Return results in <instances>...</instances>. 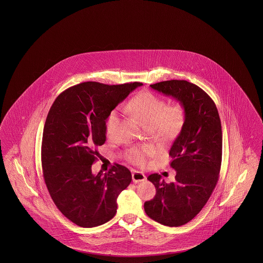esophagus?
Listing matches in <instances>:
<instances>
[{"label":"esophagus","mask_w":263,"mask_h":263,"mask_svg":"<svg viewBox=\"0 0 263 263\" xmlns=\"http://www.w3.org/2000/svg\"><path fill=\"white\" fill-rule=\"evenodd\" d=\"M132 179H133V182H134V183H139V182L144 181V180L146 179V176L143 175V173L135 171V172H133V174H132Z\"/></svg>","instance_id":"34e87169"}]
</instances>
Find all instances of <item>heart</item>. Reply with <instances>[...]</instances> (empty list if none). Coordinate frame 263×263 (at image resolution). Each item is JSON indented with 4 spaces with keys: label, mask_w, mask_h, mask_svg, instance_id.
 Returning a JSON list of instances; mask_svg holds the SVG:
<instances>
[{
    "label": "heart",
    "mask_w": 263,
    "mask_h": 263,
    "mask_svg": "<svg viewBox=\"0 0 263 263\" xmlns=\"http://www.w3.org/2000/svg\"><path fill=\"white\" fill-rule=\"evenodd\" d=\"M124 110L134 115L162 141H172L181 132L186 120L183 105L167 102L151 91H142L129 101ZM120 114L111 111L107 120V133L111 135L119 123ZM152 152L151 146L133 147L128 151L126 158L135 165H143L146 156Z\"/></svg>",
    "instance_id": "heart-1"
}]
</instances>
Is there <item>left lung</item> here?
Here are the masks:
<instances>
[{
  "label": "left lung",
  "instance_id": "8db88e82",
  "mask_svg": "<svg viewBox=\"0 0 263 263\" xmlns=\"http://www.w3.org/2000/svg\"><path fill=\"white\" fill-rule=\"evenodd\" d=\"M151 87L182 104L186 120L168 153L175 181L166 183L158 174L149 175L156 195L144 202V211L164 226L180 227L199 214L218 182L223 145L221 120L214 101L195 84L171 80Z\"/></svg>",
  "mask_w": 263,
  "mask_h": 263
}]
</instances>
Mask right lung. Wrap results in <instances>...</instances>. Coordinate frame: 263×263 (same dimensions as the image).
<instances>
[{
    "instance_id": "obj_1",
    "label": "right lung",
    "mask_w": 263,
    "mask_h": 263,
    "mask_svg": "<svg viewBox=\"0 0 263 263\" xmlns=\"http://www.w3.org/2000/svg\"><path fill=\"white\" fill-rule=\"evenodd\" d=\"M143 84L85 82L65 89L50 108L43 129L41 164L44 181L58 209L72 223L93 228L117 213V199L132 175L116 164L93 175L91 165L106 141L111 111Z\"/></svg>"
}]
</instances>
